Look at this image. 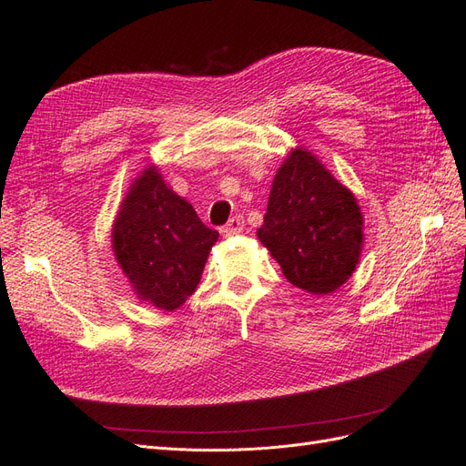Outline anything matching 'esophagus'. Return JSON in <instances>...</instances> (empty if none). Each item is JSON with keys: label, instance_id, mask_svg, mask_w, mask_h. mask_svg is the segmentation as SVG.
<instances>
[{"label": "esophagus", "instance_id": "1", "mask_svg": "<svg viewBox=\"0 0 466 466\" xmlns=\"http://www.w3.org/2000/svg\"><path fill=\"white\" fill-rule=\"evenodd\" d=\"M244 230V218L240 217V215H236V217H232L228 222H226L224 226H222V232L226 234V236H234V234H240Z\"/></svg>", "mask_w": 466, "mask_h": 466}]
</instances>
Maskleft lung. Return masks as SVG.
<instances>
[{
    "instance_id": "left-lung-1",
    "label": "left lung",
    "mask_w": 466,
    "mask_h": 466,
    "mask_svg": "<svg viewBox=\"0 0 466 466\" xmlns=\"http://www.w3.org/2000/svg\"><path fill=\"white\" fill-rule=\"evenodd\" d=\"M258 238L289 283L328 295L348 281L359 263L361 207L320 159L299 146L277 169Z\"/></svg>"
}]
</instances>
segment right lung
<instances>
[{
    "instance_id": "add662e5",
    "label": "right lung",
    "mask_w": 466,
    "mask_h": 466,
    "mask_svg": "<svg viewBox=\"0 0 466 466\" xmlns=\"http://www.w3.org/2000/svg\"><path fill=\"white\" fill-rule=\"evenodd\" d=\"M111 238L135 295L171 312L195 292L218 232L207 228L159 169L148 166L123 198Z\"/></svg>"
}]
</instances>
